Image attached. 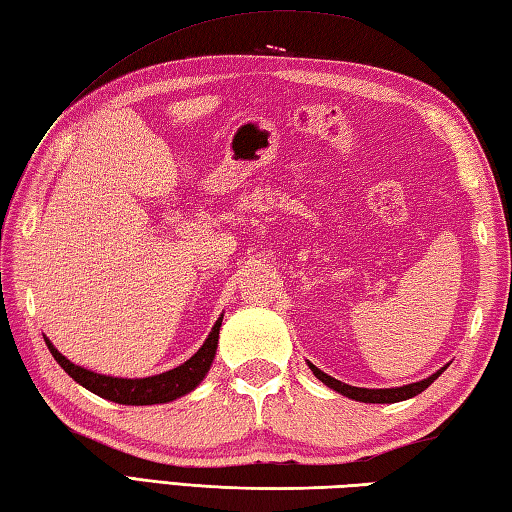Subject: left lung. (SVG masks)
<instances>
[{"label":"left lung","instance_id":"left-lung-1","mask_svg":"<svg viewBox=\"0 0 512 512\" xmlns=\"http://www.w3.org/2000/svg\"><path fill=\"white\" fill-rule=\"evenodd\" d=\"M308 367L312 369V374L317 376L323 385H328L330 389L339 391L341 396L345 398H352V400H358V402H378V405H391V402H400V400H409L413 396L422 394L424 389H427L433 380H436L444 369H447V365H444L442 369H438L436 374H431L427 378L418 380V383H409V385H402V387H385V389H367V387H352V385H345L341 383V380H336L332 376H328L325 372H321L319 367H314L310 361H308Z\"/></svg>","mask_w":512,"mask_h":512}]
</instances>
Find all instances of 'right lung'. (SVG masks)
Segmentation results:
<instances>
[{
  "label": "right lung",
  "mask_w": 512,
  "mask_h": 512,
  "mask_svg": "<svg viewBox=\"0 0 512 512\" xmlns=\"http://www.w3.org/2000/svg\"><path fill=\"white\" fill-rule=\"evenodd\" d=\"M222 319L224 314H220V319L215 321L209 336H206V341L189 361L169 369V372L147 378H118L92 372L88 367L74 365L72 361H68V358L50 343V339H46V336H43V339H46V345L50 354L54 356V361L63 367V372L74 378L81 387L92 391V394L118 402V405H162V402H171L180 396H187L189 391L198 387L204 376L209 374L217 352V341H220Z\"/></svg>",
  "instance_id": "right-lung-1"
}]
</instances>
